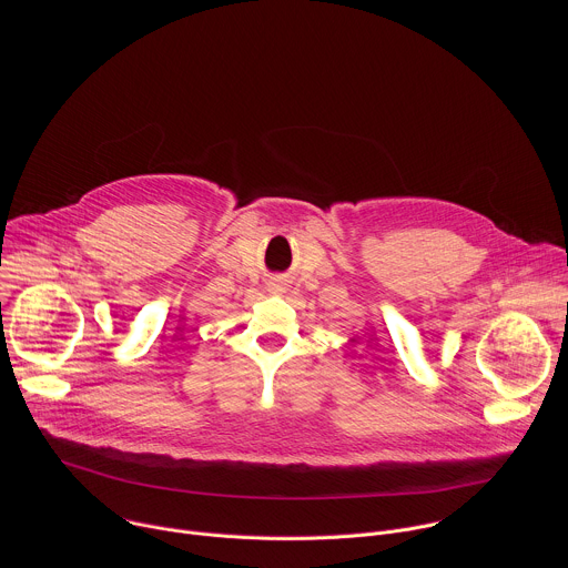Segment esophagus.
Segmentation results:
<instances>
[{
  "label": "esophagus",
  "mask_w": 568,
  "mask_h": 568,
  "mask_svg": "<svg viewBox=\"0 0 568 568\" xmlns=\"http://www.w3.org/2000/svg\"><path fill=\"white\" fill-rule=\"evenodd\" d=\"M272 292H274V294H281V292H285L283 283H272Z\"/></svg>",
  "instance_id": "34e87169"
}]
</instances>
